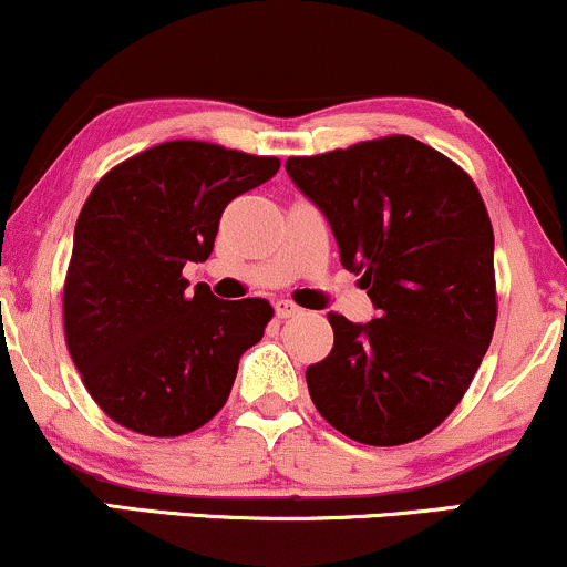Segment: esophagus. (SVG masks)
<instances>
[{"label": "esophagus", "instance_id": "obj_1", "mask_svg": "<svg viewBox=\"0 0 567 567\" xmlns=\"http://www.w3.org/2000/svg\"><path fill=\"white\" fill-rule=\"evenodd\" d=\"M275 315H277V320H290V317L301 315V309H298V306L290 303V301H277L275 303Z\"/></svg>", "mask_w": 567, "mask_h": 567}]
</instances>
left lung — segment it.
Wrapping results in <instances>:
<instances>
[{"label": "left lung", "mask_w": 567, "mask_h": 567, "mask_svg": "<svg viewBox=\"0 0 567 567\" xmlns=\"http://www.w3.org/2000/svg\"><path fill=\"white\" fill-rule=\"evenodd\" d=\"M328 218L343 269L379 315H330L333 351L306 370L311 402L362 445H402L440 426L496 328L493 229L472 178L426 143H357L285 162Z\"/></svg>", "instance_id": "1"}]
</instances>
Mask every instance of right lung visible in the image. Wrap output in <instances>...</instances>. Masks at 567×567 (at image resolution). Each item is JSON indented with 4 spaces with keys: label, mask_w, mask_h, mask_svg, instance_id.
<instances>
[{
    "label": "right lung",
    "mask_w": 567,
    "mask_h": 567,
    "mask_svg": "<svg viewBox=\"0 0 567 567\" xmlns=\"http://www.w3.org/2000/svg\"><path fill=\"white\" fill-rule=\"evenodd\" d=\"M279 159L171 141L103 175L84 202L63 288L66 343L84 386L116 424L178 437L229 400L239 357L261 341L264 298L188 290L186 264L210 258L220 216L277 175Z\"/></svg>",
    "instance_id": "right-lung-1"
}]
</instances>
